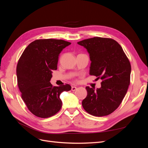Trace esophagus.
Listing matches in <instances>:
<instances>
[{"mask_svg": "<svg viewBox=\"0 0 148 148\" xmlns=\"http://www.w3.org/2000/svg\"><path fill=\"white\" fill-rule=\"evenodd\" d=\"M77 88L76 86H71V91H76V90H77Z\"/></svg>", "mask_w": 148, "mask_h": 148, "instance_id": "1", "label": "esophagus"}]
</instances>
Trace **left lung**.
<instances>
[{"label": "left lung", "instance_id": "1", "mask_svg": "<svg viewBox=\"0 0 148 148\" xmlns=\"http://www.w3.org/2000/svg\"><path fill=\"white\" fill-rule=\"evenodd\" d=\"M89 53V74L101 78V87L86 86L82 101L87 112L96 117L112 113L122 102L130 83L131 65L120 44L111 38L95 37L78 42Z\"/></svg>", "mask_w": 148, "mask_h": 148}]
</instances>
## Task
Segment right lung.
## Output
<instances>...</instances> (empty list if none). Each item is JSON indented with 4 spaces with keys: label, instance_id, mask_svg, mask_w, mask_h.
<instances>
[{
    "label": "right lung",
    "instance_id": "obj_1",
    "mask_svg": "<svg viewBox=\"0 0 148 148\" xmlns=\"http://www.w3.org/2000/svg\"><path fill=\"white\" fill-rule=\"evenodd\" d=\"M71 42L62 39H37L25 49L16 66L17 83L28 110L36 117L48 118L61 107L63 91H70L69 84L53 86L50 83L53 70L57 69L59 53Z\"/></svg>",
    "mask_w": 148,
    "mask_h": 148
}]
</instances>
